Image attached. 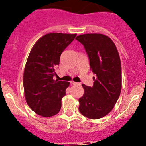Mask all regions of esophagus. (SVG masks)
Wrapping results in <instances>:
<instances>
[{
    "instance_id": "esophagus-1",
    "label": "esophagus",
    "mask_w": 146,
    "mask_h": 146,
    "mask_svg": "<svg viewBox=\"0 0 146 146\" xmlns=\"http://www.w3.org/2000/svg\"><path fill=\"white\" fill-rule=\"evenodd\" d=\"M71 84L73 85V86H80V83H79V82H74V81H72V82H71Z\"/></svg>"
}]
</instances>
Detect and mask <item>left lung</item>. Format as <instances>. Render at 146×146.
Listing matches in <instances>:
<instances>
[{
	"label": "left lung",
	"instance_id": "8db88e82",
	"mask_svg": "<svg viewBox=\"0 0 146 146\" xmlns=\"http://www.w3.org/2000/svg\"><path fill=\"white\" fill-rule=\"evenodd\" d=\"M76 40L85 47L96 77L92 87L82 84L79 111L90 119L104 117L114 108L121 91V64L114 42L101 33L80 35Z\"/></svg>",
	"mask_w": 146,
	"mask_h": 146
}]
</instances>
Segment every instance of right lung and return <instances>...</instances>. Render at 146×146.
Returning <instances> with one entry per match:
<instances>
[{
  "mask_svg": "<svg viewBox=\"0 0 146 146\" xmlns=\"http://www.w3.org/2000/svg\"><path fill=\"white\" fill-rule=\"evenodd\" d=\"M77 34L50 33L33 45L28 55L23 74V86L27 104L36 114L53 116L60 111L61 99L69 82L54 80L55 67L60 55Z\"/></svg>",
  "mask_w": 146,
  "mask_h": 146,
  "instance_id": "1",
  "label": "right lung"
}]
</instances>
